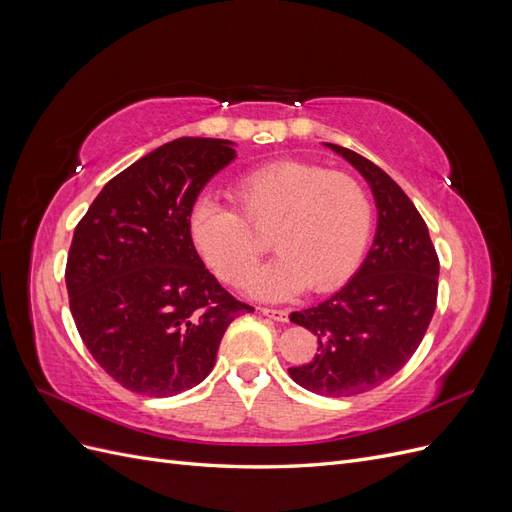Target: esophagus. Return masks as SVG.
<instances>
[{
  "label": "esophagus",
  "instance_id": "1",
  "mask_svg": "<svg viewBox=\"0 0 512 512\" xmlns=\"http://www.w3.org/2000/svg\"><path fill=\"white\" fill-rule=\"evenodd\" d=\"M260 312L265 314L267 318L277 320V322H288V309H271V307H262Z\"/></svg>",
  "mask_w": 512,
  "mask_h": 512
}]
</instances>
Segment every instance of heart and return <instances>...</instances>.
I'll return each instance as SVG.
<instances>
[{
	"mask_svg": "<svg viewBox=\"0 0 512 512\" xmlns=\"http://www.w3.org/2000/svg\"><path fill=\"white\" fill-rule=\"evenodd\" d=\"M237 209L203 198L190 211V237L207 265L228 284H241L265 250L256 232L271 230L277 254L247 282L254 297L282 301L309 286L329 292L359 267L374 224L371 198L348 173L282 160L245 175Z\"/></svg>",
	"mask_w": 512,
	"mask_h": 512,
	"instance_id": "obj_1",
	"label": "heart"
}]
</instances>
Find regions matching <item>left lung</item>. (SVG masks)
Here are the masks:
<instances>
[{"mask_svg": "<svg viewBox=\"0 0 512 512\" xmlns=\"http://www.w3.org/2000/svg\"><path fill=\"white\" fill-rule=\"evenodd\" d=\"M369 183L378 209L376 237L363 265L333 297L290 320L318 337V354L288 374L303 389L350 397L386 382L423 342L436 312L440 262L421 213L406 192L346 147L324 143Z\"/></svg>", "mask_w": 512, "mask_h": 512, "instance_id": "left-lung-1", "label": "left lung"}]
</instances>
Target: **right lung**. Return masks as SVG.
I'll use <instances>...</instances> for the list:
<instances>
[{"mask_svg":"<svg viewBox=\"0 0 512 512\" xmlns=\"http://www.w3.org/2000/svg\"><path fill=\"white\" fill-rule=\"evenodd\" d=\"M222 138H177L108 181L74 228L70 312L91 356L132 393L173 397L203 382L237 301L200 260L190 211L235 160Z\"/></svg>","mask_w":512,"mask_h":512,"instance_id":"1","label":"right lung"}]
</instances>
